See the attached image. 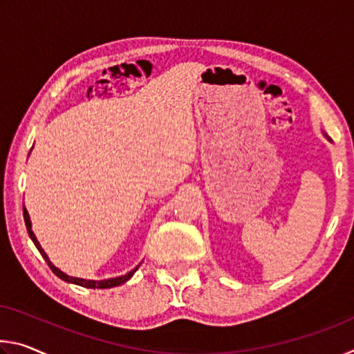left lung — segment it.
<instances>
[{"mask_svg": "<svg viewBox=\"0 0 354 354\" xmlns=\"http://www.w3.org/2000/svg\"><path fill=\"white\" fill-rule=\"evenodd\" d=\"M326 137H328V136H326ZM328 140H329V142H331V139H329V137H328Z\"/></svg>", "mask_w": 354, "mask_h": 354, "instance_id": "obj_1", "label": "left lung"}]
</instances>
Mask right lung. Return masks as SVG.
Segmentation results:
<instances>
[{"instance_id": "right-lung-1", "label": "right lung", "mask_w": 354, "mask_h": 354, "mask_svg": "<svg viewBox=\"0 0 354 354\" xmlns=\"http://www.w3.org/2000/svg\"><path fill=\"white\" fill-rule=\"evenodd\" d=\"M32 149V148H31ZM23 217H25V223H26V230H28V234L29 237H31V241L34 242L35 248H37L40 251V254L44 259L46 261L48 266H50V268L53 270V273L56 274V277L61 278L62 281H65V283H71V284H76V286H82V287H87V289H111V287H117V286H122L127 283L128 279H131V277L136 273L137 268L140 267V263L137 266L136 268H133L129 273L127 274H122V277H117V278H109V279H100V281H95V279H82V278H75V277H68L67 273H64L62 270H59V268L55 266L50 261V257H48V254L44 251V248L40 247V243L37 241V237H35V234L32 232V225H31V218H29V214L26 211V207L23 206Z\"/></svg>"}]
</instances>
